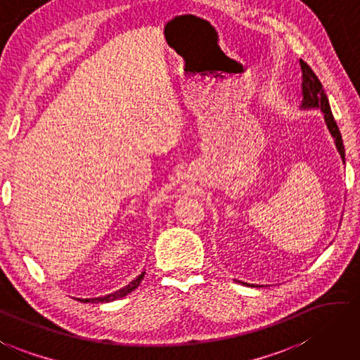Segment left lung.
<instances>
[{"label":"left lung","mask_w":360,"mask_h":360,"mask_svg":"<svg viewBox=\"0 0 360 360\" xmlns=\"http://www.w3.org/2000/svg\"><path fill=\"white\" fill-rule=\"evenodd\" d=\"M300 69H302V94L304 99L302 103H300V110H321L324 115V122L328 126V130L332 139H334L335 148L345 163V146H343V140H342V134H340L337 122L334 120V115L330 112V105H329V99L326 96L321 82L318 80V77L315 75V72L310 69V66L307 63L300 60ZM238 283H243L245 286H261V285H252L247 282H240V280H236Z\"/></svg>","instance_id":"1"}]
</instances>
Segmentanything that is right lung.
<instances>
[{
    "instance_id": "obj_1",
    "label": "right lung",
    "mask_w": 360,
    "mask_h": 360,
    "mask_svg": "<svg viewBox=\"0 0 360 360\" xmlns=\"http://www.w3.org/2000/svg\"><path fill=\"white\" fill-rule=\"evenodd\" d=\"M145 274H146V271L143 269L141 271V274L140 276H136L132 282H129L126 286H122V288H120V290H116V291H113V292H110V294H105V296H101V297H91V299H78L80 300V302H113V300H116V299H121V297H126L129 292H132L136 286H139L140 283H141V280H143V277H145Z\"/></svg>"
}]
</instances>
